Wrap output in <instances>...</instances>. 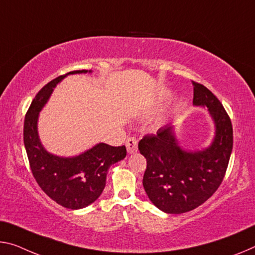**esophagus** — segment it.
<instances>
[{"label": "esophagus", "instance_id": "esophagus-1", "mask_svg": "<svg viewBox=\"0 0 255 255\" xmlns=\"http://www.w3.org/2000/svg\"><path fill=\"white\" fill-rule=\"evenodd\" d=\"M126 147H127V152L129 154H132V153L137 152V140L134 137H130V138L127 139L126 142Z\"/></svg>", "mask_w": 255, "mask_h": 255}]
</instances>
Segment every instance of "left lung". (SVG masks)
<instances>
[{
    "instance_id": "left-lung-1",
    "label": "left lung",
    "mask_w": 255,
    "mask_h": 255,
    "mask_svg": "<svg viewBox=\"0 0 255 255\" xmlns=\"http://www.w3.org/2000/svg\"><path fill=\"white\" fill-rule=\"evenodd\" d=\"M195 107L207 108L215 124L208 147L187 151L178 143L172 125L139 140L146 159L143 186L148 199L165 213L179 215L200 207L219 187L233 149V126L227 112L203 85L193 82Z\"/></svg>"
}]
</instances>
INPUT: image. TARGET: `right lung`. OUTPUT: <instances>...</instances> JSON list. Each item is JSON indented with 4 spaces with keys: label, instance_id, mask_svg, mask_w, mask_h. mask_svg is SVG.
<instances>
[{
    "label": "right lung",
    "instance_id": "1",
    "mask_svg": "<svg viewBox=\"0 0 255 255\" xmlns=\"http://www.w3.org/2000/svg\"><path fill=\"white\" fill-rule=\"evenodd\" d=\"M92 70H76L60 76L46 84L31 102L23 124V143L34 178L47 196L71 210L92 204L102 194L107 173L112 164L127 154L126 146L94 145L82 154L59 156L46 151L38 136L39 112L45 107L54 87L68 75L87 74Z\"/></svg>",
    "mask_w": 255,
    "mask_h": 255
}]
</instances>
